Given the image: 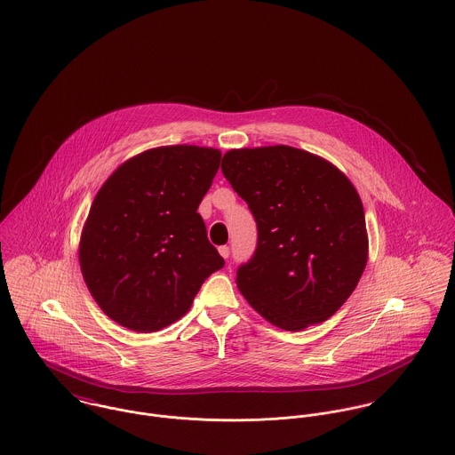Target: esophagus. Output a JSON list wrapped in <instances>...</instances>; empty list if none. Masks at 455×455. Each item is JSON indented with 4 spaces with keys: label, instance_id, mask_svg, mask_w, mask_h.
Returning a JSON list of instances; mask_svg holds the SVG:
<instances>
[{
    "label": "esophagus",
    "instance_id": "34e87169",
    "mask_svg": "<svg viewBox=\"0 0 455 455\" xmlns=\"http://www.w3.org/2000/svg\"><path fill=\"white\" fill-rule=\"evenodd\" d=\"M219 254L224 258V259H228L229 258V247H219Z\"/></svg>",
    "mask_w": 455,
    "mask_h": 455
}]
</instances>
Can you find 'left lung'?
Returning a JSON list of instances; mask_svg holds the SVG:
<instances>
[{
    "instance_id": "1",
    "label": "left lung",
    "mask_w": 455,
    "mask_h": 455,
    "mask_svg": "<svg viewBox=\"0 0 455 455\" xmlns=\"http://www.w3.org/2000/svg\"><path fill=\"white\" fill-rule=\"evenodd\" d=\"M222 173L258 222L256 254L236 276L247 303L285 331L327 321L368 262L354 184L324 157L289 145L228 150Z\"/></svg>"
}]
</instances>
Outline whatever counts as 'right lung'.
I'll list each match as a JSON object with an SVG mask.
<instances>
[{
    "instance_id": "1",
    "label": "right lung",
    "mask_w": 455,
    "mask_h": 455,
    "mask_svg": "<svg viewBox=\"0 0 455 455\" xmlns=\"http://www.w3.org/2000/svg\"><path fill=\"white\" fill-rule=\"evenodd\" d=\"M220 150L166 145L124 161L94 197L78 243L85 285L114 323L154 332L184 317L224 266L197 206Z\"/></svg>"
}]
</instances>
